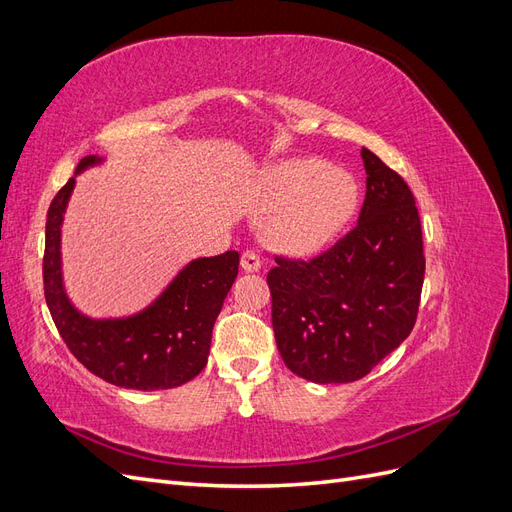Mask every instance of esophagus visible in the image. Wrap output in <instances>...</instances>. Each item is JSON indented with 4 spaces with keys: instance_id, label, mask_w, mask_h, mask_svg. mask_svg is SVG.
I'll use <instances>...</instances> for the list:
<instances>
[{
    "instance_id": "1",
    "label": "esophagus",
    "mask_w": 512,
    "mask_h": 512,
    "mask_svg": "<svg viewBox=\"0 0 512 512\" xmlns=\"http://www.w3.org/2000/svg\"><path fill=\"white\" fill-rule=\"evenodd\" d=\"M260 265H262V260H260V256H258L254 250H245V252L241 254V267H243L247 273L258 271Z\"/></svg>"
}]
</instances>
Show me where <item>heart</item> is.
Instances as JSON below:
<instances>
[{
    "label": "heart",
    "instance_id": "1",
    "mask_svg": "<svg viewBox=\"0 0 512 512\" xmlns=\"http://www.w3.org/2000/svg\"><path fill=\"white\" fill-rule=\"evenodd\" d=\"M359 203L361 185L348 170L316 158L280 164L269 175V205L280 211L267 241L286 254H314L348 226Z\"/></svg>",
    "mask_w": 512,
    "mask_h": 512
}]
</instances>
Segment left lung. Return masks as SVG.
<instances>
[{
	"label": "left lung",
	"mask_w": 512,
	"mask_h": 512,
	"mask_svg": "<svg viewBox=\"0 0 512 512\" xmlns=\"http://www.w3.org/2000/svg\"><path fill=\"white\" fill-rule=\"evenodd\" d=\"M365 203L356 224L312 260L275 256L267 275L286 367L309 382L367 376L410 335L425 280L423 232L408 183L361 149Z\"/></svg>",
	"instance_id": "obj_1"
}]
</instances>
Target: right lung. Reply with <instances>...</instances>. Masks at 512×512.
Instances as JSON below:
<instances>
[{
  "instance_id": "obj_1",
  "label": "right lung",
  "mask_w": 512,
  "mask_h": 512,
  "mask_svg": "<svg viewBox=\"0 0 512 512\" xmlns=\"http://www.w3.org/2000/svg\"><path fill=\"white\" fill-rule=\"evenodd\" d=\"M87 156L57 192L46 215L44 297L70 352L91 374L121 389H175L205 369L215 318L239 273V252L188 262L143 312L123 318H89L68 297L61 273V224L76 175L102 164Z\"/></svg>"
}]
</instances>
